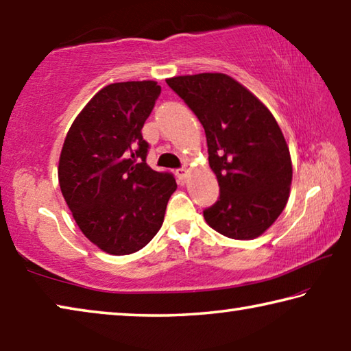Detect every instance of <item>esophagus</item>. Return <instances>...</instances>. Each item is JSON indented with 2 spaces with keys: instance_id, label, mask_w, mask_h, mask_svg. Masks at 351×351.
<instances>
[{
  "instance_id": "1",
  "label": "esophagus",
  "mask_w": 351,
  "mask_h": 351,
  "mask_svg": "<svg viewBox=\"0 0 351 351\" xmlns=\"http://www.w3.org/2000/svg\"><path fill=\"white\" fill-rule=\"evenodd\" d=\"M175 175H176V178H178V180H180V181L186 180V176H187V169H186V167L176 169V170H175Z\"/></svg>"
}]
</instances>
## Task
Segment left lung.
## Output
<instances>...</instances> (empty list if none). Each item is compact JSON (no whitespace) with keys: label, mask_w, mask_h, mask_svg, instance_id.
Returning a JSON list of instances; mask_svg holds the SVG:
<instances>
[{"label":"left lung","mask_w":351,"mask_h":351,"mask_svg":"<svg viewBox=\"0 0 351 351\" xmlns=\"http://www.w3.org/2000/svg\"><path fill=\"white\" fill-rule=\"evenodd\" d=\"M167 85L203 125L219 197L206 223L234 240L265 232L287 206L293 180L289 148L271 111L232 77L180 75Z\"/></svg>","instance_id":"8db88e82"}]
</instances>
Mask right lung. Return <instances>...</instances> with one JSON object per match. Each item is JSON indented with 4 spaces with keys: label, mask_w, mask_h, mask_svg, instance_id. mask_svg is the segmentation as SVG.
<instances>
[{
    "label": "right lung",
    "mask_w": 351,
    "mask_h": 351,
    "mask_svg": "<svg viewBox=\"0 0 351 351\" xmlns=\"http://www.w3.org/2000/svg\"><path fill=\"white\" fill-rule=\"evenodd\" d=\"M161 94L156 82L111 83L71 125L58 162V182L85 237L112 255L144 247L164 221L176 190L169 171L147 165L142 127Z\"/></svg>",
    "instance_id": "right-lung-1"
}]
</instances>
